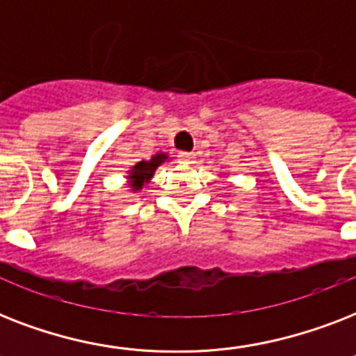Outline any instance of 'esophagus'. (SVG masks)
Returning a JSON list of instances; mask_svg holds the SVG:
<instances>
[{"mask_svg":"<svg viewBox=\"0 0 356 356\" xmlns=\"http://www.w3.org/2000/svg\"><path fill=\"white\" fill-rule=\"evenodd\" d=\"M179 161L183 162V164H194L195 155L194 153H179Z\"/></svg>","mask_w":356,"mask_h":356,"instance_id":"1","label":"esophagus"}]
</instances>
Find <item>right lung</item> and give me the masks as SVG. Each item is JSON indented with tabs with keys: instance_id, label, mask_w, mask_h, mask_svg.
Segmentation results:
<instances>
[{
	"instance_id": "right-lung-1",
	"label": "right lung",
	"mask_w": 356,
	"mask_h": 356,
	"mask_svg": "<svg viewBox=\"0 0 356 356\" xmlns=\"http://www.w3.org/2000/svg\"><path fill=\"white\" fill-rule=\"evenodd\" d=\"M168 161H172V156L168 155V153H164V151H159V153H155V155L151 156V159H147V161L136 162L134 166L129 168L127 175H125V179H127V188L131 190L133 194L140 192V190L144 188L145 184L153 179L156 168Z\"/></svg>"
}]
</instances>
